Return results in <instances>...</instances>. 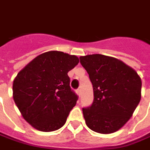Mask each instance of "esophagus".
<instances>
[{
	"mask_svg": "<svg viewBox=\"0 0 150 150\" xmlns=\"http://www.w3.org/2000/svg\"><path fill=\"white\" fill-rule=\"evenodd\" d=\"M76 92H77L78 96H81V89H77L76 90Z\"/></svg>",
	"mask_w": 150,
	"mask_h": 150,
	"instance_id": "esophagus-1",
	"label": "esophagus"
}]
</instances>
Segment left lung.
I'll use <instances>...</instances> for the list:
<instances>
[{"mask_svg": "<svg viewBox=\"0 0 150 150\" xmlns=\"http://www.w3.org/2000/svg\"><path fill=\"white\" fill-rule=\"evenodd\" d=\"M93 86L94 101L83 108L87 127L99 134H112L133 116L141 99L142 81L134 69L119 59L102 55L81 56Z\"/></svg>", "mask_w": 150, "mask_h": 150, "instance_id": "left-lung-1", "label": "left lung"}]
</instances>
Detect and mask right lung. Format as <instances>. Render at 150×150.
Here are the masks:
<instances>
[{
  "mask_svg": "<svg viewBox=\"0 0 150 150\" xmlns=\"http://www.w3.org/2000/svg\"><path fill=\"white\" fill-rule=\"evenodd\" d=\"M79 58L60 51L37 56L13 81V99L23 118L42 132L59 129L78 99L69 86L68 72Z\"/></svg>",
  "mask_w": 150,
  "mask_h": 150,
  "instance_id": "1",
  "label": "right lung"
}]
</instances>
